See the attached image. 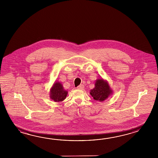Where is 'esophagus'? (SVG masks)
Segmentation results:
<instances>
[{
  "instance_id": "esophagus-1",
  "label": "esophagus",
  "mask_w": 158,
  "mask_h": 158,
  "mask_svg": "<svg viewBox=\"0 0 158 158\" xmlns=\"http://www.w3.org/2000/svg\"><path fill=\"white\" fill-rule=\"evenodd\" d=\"M78 89H79V90H82V89H84V85H82V84H81L80 85H79L77 87Z\"/></svg>"
}]
</instances>
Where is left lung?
I'll use <instances>...</instances> for the list:
<instances>
[{
    "label": "left lung",
    "instance_id": "left-lung-1",
    "mask_svg": "<svg viewBox=\"0 0 158 158\" xmlns=\"http://www.w3.org/2000/svg\"><path fill=\"white\" fill-rule=\"evenodd\" d=\"M90 94L95 101L103 102L112 94V90L107 81L99 78L95 81V87L91 90Z\"/></svg>",
    "mask_w": 158,
    "mask_h": 158
}]
</instances>
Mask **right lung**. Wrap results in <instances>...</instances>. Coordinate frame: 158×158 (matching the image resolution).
Returning a JSON list of instances; mask_svg holds the SVG:
<instances>
[{
  "label": "right lung",
  "mask_w": 158,
  "mask_h": 158,
  "mask_svg": "<svg viewBox=\"0 0 158 158\" xmlns=\"http://www.w3.org/2000/svg\"><path fill=\"white\" fill-rule=\"evenodd\" d=\"M67 94V91L64 90L62 84L59 82H55L51 88L50 97L52 101L60 102L64 101Z\"/></svg>",
  "instance_id": "obj_1"
}]
</instances>
